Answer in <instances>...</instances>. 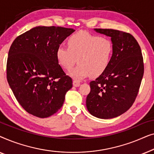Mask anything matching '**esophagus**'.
<instances>
[{
    "label": "esophagus",
    "instance_id": "esophagus-1",
    "mask_svg": "<svg viewBox=\"0 0 154 154\" xmlns=\"http://www.w3.org/2000/svg\"><path fill=\"white\" fill-rule=\"evenodd\" d=\"M80 85H81V83H80V81H78V80H74L73 81V85L74 87H79Z\"/></svg>",
    "mask_w": 154,
    "mask_h": 154
}]
</instances>
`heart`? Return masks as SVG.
<instances>
[{
  "label": "heart",
  "mask_w": 154,
  "mask_h": 154,
  "mask_svg": "<svg viewBox=\"0 0 154 154\" xmlns=\"http://www.w3.org/2000/svg\"><path fill=\"white\" fill-rule=\"evenodd\" d=\"M68 48L60 45L56 50L59 64L69 70L76 61L79 65L69 72L73 79H81L90 75L96 78L102 75L110 64L113 53L111 40L79 31L71 35L67 41Z\"/></svg>",
  "instance_id": "1"
}]
</instances>
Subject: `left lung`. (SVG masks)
I'll return each mask as SVG.
<instances>
[{
	"label": "left lung",
	"mask_w": 154,
	"mask_h": 154,
	"mask_svg": "<svg viewBox=\"0 0 154 154\" xmlns=\"http://www.w3.org/2000/svg\"><path fill=\"white\" fill-rule=\"evenodd\" d=\"M94 30L111 37L113 53L106 70L90 83L86 106L93 116L113 119L127 111L135 100L144 75L142 54L130 33L114 29Z\"/></svg>",
	"instance_id": "1"
}]
</instances>
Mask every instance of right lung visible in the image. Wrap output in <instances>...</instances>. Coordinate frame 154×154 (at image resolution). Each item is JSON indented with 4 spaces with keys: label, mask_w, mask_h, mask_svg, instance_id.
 Returning a JSON list of instances; mask_svg holds the SVG:
<instances>
[{
    "label": "right lung",
    "mask_w": 154,
    "mask_h": 154,
    "mask_svg": "<svg viewBox=\"0 0 154 154\" xmlns=\"http://www.w3.org/2000/svg\"><path fill=\"white\" fill-rule=\"evenodd\" d=\"M75 30L61 26H35L19 35L10 46L7 80L25 111L38 118L55 113L72 88L57 60L56 50Z\"/></svg>",
    "instance_id": "obj_1"
}]
</instances>
